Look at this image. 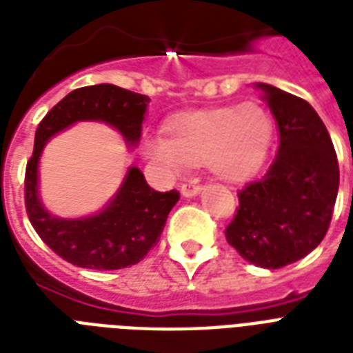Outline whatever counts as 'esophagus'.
I'll list each match as a JSON object with an SVG mask.
<instances>
[{"instance_id":"esophagus-1","label":"esophagus","mask_w":353,"mask_h":353,"mask_svg":"<svg viewBox=\"0 0 353 353\" xmlns=\"http://www.w3.org/2000/svg\"><path fill=\"white\" fill-rule=\"evenodd\" d=\"M199 192H201V187L196 185V183H185L181 187L183 198H194V196H198Z\"/></svg>"}]
</instances>
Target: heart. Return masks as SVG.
<instances>
[{
	"mask_svg": "<svg viewBox=\"0 0 353 353\" xmlns=\"http://www.w3.org/2000/svg\"><path fill=\"white\" fill-rule=\"evenodd\" d=\"M166 135L141 141L144 159L165 176H177L190 163H201L223 181H243L256 174L268 155L273 122L258 104L216 108L177 115Z\"/></svg>",
	"mask_w": 353,
	"mask_h": 353,
	"instance_id": "1",
	"label": "heart"
}]
</instances>
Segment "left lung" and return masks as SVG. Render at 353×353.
<instances>
[{
  "mask_svg": "<svg viewBox=\"0 0 353 353\" xmlns=\"http://www.w3.org/2000/svg\"><path fill=\"white\" fill-rule=\"evenodd\" d=\"M279 126V152L260 179L238 192L225 238L243 260L280 269L323 241L339 190V163L324 122L306 101L258 82Z\"/></svg>",
  "mask_w": 353,
  "mask_h": 353,
  "instance_id": "obj_1",
  "label": "left lung"
}]
</instances>
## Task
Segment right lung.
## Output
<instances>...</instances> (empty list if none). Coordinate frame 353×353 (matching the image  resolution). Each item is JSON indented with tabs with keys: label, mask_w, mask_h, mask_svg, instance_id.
I'll list each match as a JSON object with an SVG mask.
<instances>
[{
	"label": "right lung",
	"mask_w": 353,
	"mask_h": 353,
	"mask_svg": "<svg viewBox=\"0 0 353 353\" xmlns=\"http://www.w3.org/2000/svg\"><path fill=\"white\" fill-rule=\"evenodd\" d=\"M150 99L113 84L80 88L65 95L34 135V152L25 170V207L41 240L77 268L112 271L135 265L159 241L179 192H157L137 166H130L121 187L99 212L84 218L51 214L40 198V157L57 133L77 122L95 121L115 128L128 148L137 146Z\"/></svg>",
	"instance_id": "add662e5"
}]
</instances>
